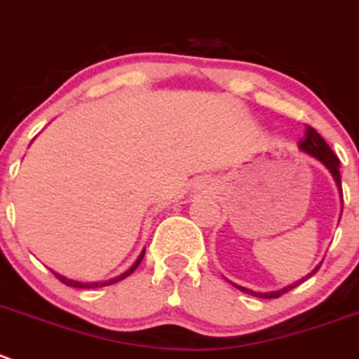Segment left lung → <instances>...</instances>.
Returning <instances> with one entry per match:
<instances>
[{"instance_id":"8db88e82","label":"left lung","mask_w":359,"mask_h":359,"mask_svg":"<svg viewBox=\"0 0 359 359\" xmlns=\"http://www.w3.org/2000/svg\"><path fill=\"white\" fill-rule=\"evenodd\" d=\"M299 148H300V151H304V154H307V155H311V157H314L316 161H319L323 165H325L326 169H328L330 175H332V178L335 180L337 188H339L340 198H342V183H340V172H339L340 162H339V158H337V155L333 154L332 148H330L328 144H326V141L323 140V137L319 136V134L316 133L314 129H312V127H307V133H305V140L300 141ZM321 264H323V262H321ZM321 264L316 265V267L312 269V271L309 272L307 276H304V278L299 279V281H295V283H293V285L285 286V288H281V290H276V292H265V293L253 292V290L244 288V286L236 285V283H232V281H230V283H232V285L236 286L237 290H241V292L248 293V295L258 297V299H279V297H281V295H285V293L292 292L293 288H297V286L302 285V283H304L305 279H309V278H311V276H314L316 272L319 271V267H321Z\"/></svg>"}]
</instances>
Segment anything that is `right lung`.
<instances>
[{
  "label": "right lung",
  "instance_id": "add662e5",
  "mask_svg": "<svg viewBox=\"0 0 359 359\" xmlns=\"http://www.w3.org/2000/svg\"><path fill=\"white\" fill-rule=\"evenodd\" d=\"M143 257H144V250L141 251V255H140V257H137V260L134 262V264H133V267H130L129 271H126V272H123V274L116 276V278H113V279H108V281H94V283H83V281H76V279H69V278H66V276H62V274H59V272H55L54 269H50V271L54 272V276H55V278L59 279L60 283H64V285L71 286V288H85V290H87V288H102V286L115 285V283L122 281V279H126L127 276H130V274H133V272L136 271V269H137V265L141 264V260H143Z\"/></svg>",
  "mask_w": 359,
  "mask_h": 359
}]
</instances>
